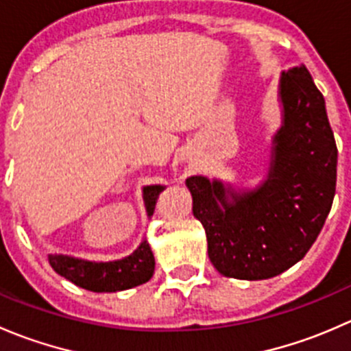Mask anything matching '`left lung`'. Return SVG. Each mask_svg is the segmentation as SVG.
Listing matches in <instances>:
<instances>
[{"label":"left lung","mask_w":351,"mask_h":351,"mask_svg":"<svg viewBox=\"0 0 351 351\" xmlns=\"http://www.w3.org/2000/svg\"><path fill=\"white\" fill-rule=\"evenodd\" d=\"M280 98L284 125L260 189L232 193L204 176L186 180L193 215L207 234L208 258L224 277L280 275L306 256L331 210L338 149L323 93L306 66L282 73Z\"/></svg>","instance_id":"1"}]
</instances>
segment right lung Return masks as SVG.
Here are the masks:
<instances>
[{
    "label": "right lung",
    "instance_id": "add662e5",
    "mask_svg": "<svg viewBox=\"0 0 351 351\" xmlns=\"http://www.w3.org/2000/svg\"><path fill=\"white\" fill-rule=\"evenodd\" d=\"M161 190V185L144 189L147 215H153ZM49 263L61 277L91 292H117L132 289L146 284L154 274V256L147 241L141 243V246L130 256L108 263H95L62 254H49Z\"/></svg>",
    "mask_w": 351,
    "mask_h": 351
}]
</instances>
